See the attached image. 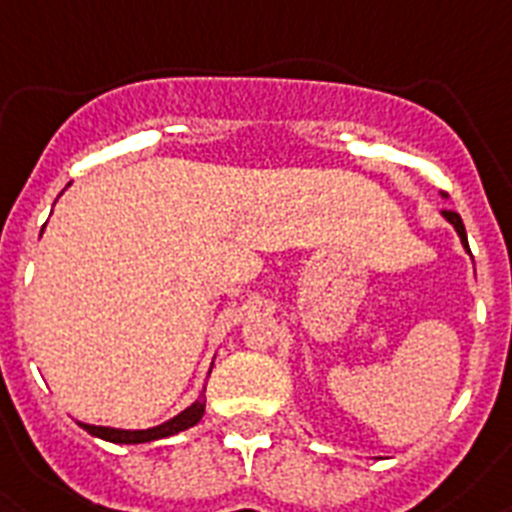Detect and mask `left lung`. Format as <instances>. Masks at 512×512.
<instances>
[{"label":"left lung","instance_id":"obj_1","mask_svg":"<svg viewBox=\"0 0 512 512\" xmlns=\"http://www.w3.org/2000/svg\"><path fill=\"white\" fill-rule=\"evenodd\" d=\"M443 216H446L448 221L453 224V229L459 231V237H461V244L466 247V252H469V242H466V229H464V221H461V216L456 211H443Z\"/></svg>","mask_w":512,"mask_h":512}]
</instances>
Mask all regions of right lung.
I'll use <instances>...</instances> for the list:
<instances>
[{
    "instance_id": "1",
    "label": "right lung",
    "mask_w": 512,
    "mask_h": 512,
    "mask_svg": "<svg viewBox=\"0 0 512 512\" xmlns=\"http://www.w3.org/2000/svg\"><path fill=\"white\" fill-rule=\"evenodd\" d=\"M203 412H206V399H198L193 402L185 412H180L177 417L172 420L162 422L157 428H149V430H115V428H100V425H84L79 422L84 430L90 435H97L102 441H110V443H149V441H159V438H167V435H175L180 430H188L193 428L195 422L201 420Z\"/></svg>"
}]
</instances>
